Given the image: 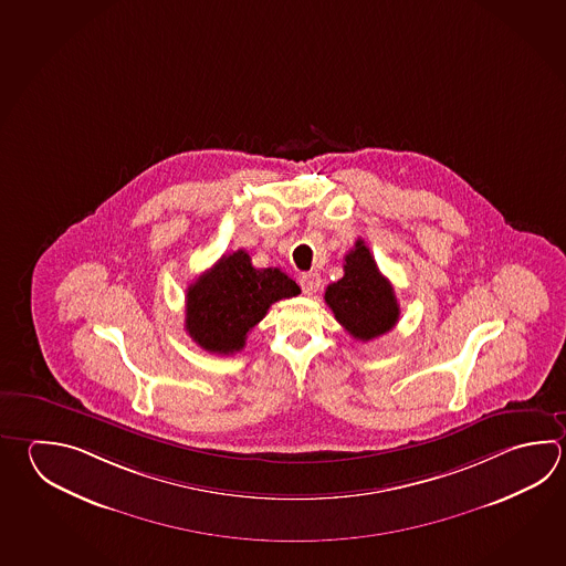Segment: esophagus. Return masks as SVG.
Here are the masks:
<instances>
[{"label": "esophagus", "instance_id": "34e87169", "mask_svg": "<svg viewBox=\"0 0 566 566\" xmlns=\"http://www.w3.org/2000/svg\"><path fill=\"white\" fill-rule=\"evenodd\" d=\"M322 280L316 272H306V274H302L300 276V286H302V292L304 294H316L318 290H321Z\"/></svg>", "mask_w": 566, "mask_h": 566}]
</instances>
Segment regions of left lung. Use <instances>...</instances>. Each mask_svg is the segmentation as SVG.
<instances>
[{
    "label": "left lung",
    "instance_id": "left-lung-1",
    "mask_svg": "<svg viewBox=\"0 0 566 566\" xmlns=\"http://www.w3.org/2000/svg\"><path fill=\"white\" fill-rule=\"evenodd\" d=\"M324 300L334 318L356 340L382 336L395 328L400 316L395 289L380 274L364 240H356L344 256V276L326 289Z\"/></svg>",
    "mask_w": 566,
    "mask_h": 566
}]
</instances>
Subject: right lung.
Returning <instances> with one entry per match:
<instances>
[{
	"mask_svg": "<svg viewBox=\"0 0 566 566\" xmlns=\"http://www.w3.org/2000/svg\"><path fill=\"white\" fill-rule=\"evenodd\" d=\"M300 286L280 268H254L245 250L222 256L186 294V332L212 354L244 348L248 332L282 298L298 296Z\"/></svg>",
	"mask_w": 566,
	"mask_h": 566,
	"instance_id": "1",
	"label": "right lung"
}]
</instances>
